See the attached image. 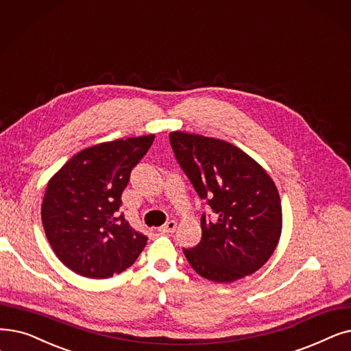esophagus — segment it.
<instances>
[{"label": "esophagus", "instance_id": "esophagus-1", "mask_svg": "<svg viewBox=\"0 0 351 351\" xmlns=\"http://www.w3.org/2000/svg\"><path fill=\"white\" fill-rule=\"evenodd\" d=\"M176 222L175 221H167L165 225H162L160 228H159V231L160 232H173L175 230H176Z\"/></svg>", "mask_w": 351, "mask_h": 351}]
</instances>
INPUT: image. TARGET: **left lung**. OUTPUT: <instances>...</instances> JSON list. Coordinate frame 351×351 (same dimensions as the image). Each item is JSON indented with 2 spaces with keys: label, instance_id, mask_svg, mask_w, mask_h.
<instances>
[{
  "label": "left lung",
  "instance_id": "obj_1",
  "mask_svg": "<svg viewBox=\"0 0 351 351\" xmlns=\"http://www.w3.org/2000/svg\"><path fill=\"white\" fill-rule=\"evenodd\" d=\"M169 141L182 171L215 213L212 219L202 213L201 242L184 248L191 267L215 282L260 269L282 228L281 199L269 175L228 142L185 132H172Z\"/></svg>",
  "mask_w": 351,
  "mask_h": 351
}]
</instances>
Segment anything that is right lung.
I'll list each match as a JSON object with an SVG mask.
<instances>
[{"label":"right lung","mask_w":351,"mask_h":351,"mask_svg":"<svg viewBox=\"0 0 351 351\" xmlns=\"http://www.w3.org/2000/svg\"><path fill=\"white\" fill-rule=\"evenodd\" d=\"M155 134L119 139L74 155L49 182L41 219L50 245L67 268L87 278H110L129 268L147 237L119 213L130 172Z\"/></svg>","instance_id":"obj_1"}]
</instances>
